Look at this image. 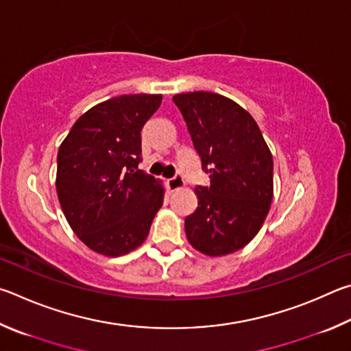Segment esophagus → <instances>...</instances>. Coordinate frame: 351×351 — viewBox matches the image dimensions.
Returning <instances> with one entry per match:
<instances>
[{
    "label": "esophagus",
    "mask_w": 351,
    "mask_h": 351,
    "mask_svg": "<svg viewBox=\"0 0 351 351\" xmlns=\"http://www.w3.org/2000/svg\"><path fill=\"white\" fill-rule=\"evenodd\" d=\"M168 185L172 189V191H177V189H180L185 186V180H183V176L182 174H176L172 179L168 180Z\"/></svg>",
    "instance_id": "34e87169"
}]
</instances>
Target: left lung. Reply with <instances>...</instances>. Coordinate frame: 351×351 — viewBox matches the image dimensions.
Returning <instances> with one entry per match:
<instances>
[{
    "instance_id": "8db88e82",
    "label": "left lung",
    "mask_w": 351,
    "mask_h": 351,
    "mask_svg": "<svg viewBox=\"0 0 351 351\" xmlns=\"http://www.w3.org/2000/svg\"><path fill=\"white\" fill-rule=\"evenodd\" d=\"M210 174L197 186V210L185 219L188 242L206 256H225L256 237L273 200V156L247 110L214 92L172 97Z\"/></svg>"
}]
</instances>
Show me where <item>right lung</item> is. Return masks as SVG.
Masks as SVG:
<instances>
[{"instance_id": "1", "label": "right lung", "mask_w": 351, "mask_h": 351, "mask_svg": "<svg viewBox=\"0 0 351 351\" xmlns=\"http://www.w3.org/2000/svg\"><path fill=\"white\" fill-rule=\"evenodd\" d=\"M162 95H120L75 121L57 157V194L66 220L98 254H128L145 242L163 205L160 180L138 169L141 129Z\"/></svg>"}]
</instances>
